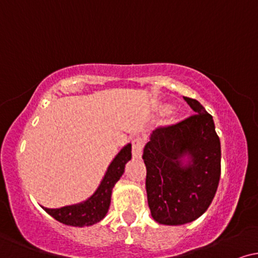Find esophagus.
<instances>
[{
  "label": "esophagus",
  "instance_id": "obj_1",
  "mask_svg": "<svg viewBox=\"0 0 258 258\" xmlns=\"http://www.w3.org/2000/svg\"><path fill=\"white\" fill-rule=\"evenodd\" d=\"M144 142L142 138H135L132 142V155L133 158L139 159L142 156V152H143Z\"/></svg>",
  "mask_w": 258,
  "mask_h": 258
}]
</instances>
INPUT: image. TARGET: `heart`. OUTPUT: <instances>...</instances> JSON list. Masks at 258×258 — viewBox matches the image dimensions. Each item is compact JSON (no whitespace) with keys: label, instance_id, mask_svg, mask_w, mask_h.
Segmentation results:
<instances>
[{"label":"heart","instance_id":"1","mask_svg":"<svg viewBox=\"0 0 258 258\" xmlns=\"http://www.w3.org/2000/svg\"><path fill=\"white\" fill-rule=\"evenodd\" d=\"M167 108H168V106H166V105H165V106H161V111H166V110H167Z\"/></svg>","mask_w":258,"mask_h":258}]
</instances>
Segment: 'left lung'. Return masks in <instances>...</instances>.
<instances>
[{"mask_svg": "<svg viewBox=\"0 0 258 258\" xmlns=\"http://www.w3.org/2000/svg\"><path fill=\"white\" fill-rule=\"evenodd\" d=\"M184 100L197 114L153 131L142 156L152 217L167 226L199 218L211 205L221 176V143L214 119L197 99Z\"/></svg>", "mask_w": 258, "mask_h": 258, "instance_id": "8db88e82", "label": "left lung"}]
</instances>
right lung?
Returning a JSON list of instances; mask_svg holds the SVG:
<instances>
[{
    "instance_id": "right-lung-1",
    "label": "right lung",
    "mask_w": 258,
    "mask_h": 258,
    "mask_svg": "<svg viewBox=\"0 0 258 258\" xmlns=\"http://www.w3.org/2000/svg\"><path fill=\"white\" fill-rule=\"evenodd\" d=\"M131 144H127L120 150V153L115 156L111 164L109 165L108 171H106L104 178L100 182L96 193L84 203L64 206L60 209L43 207L44 211L60 223L67 224V226L86 227L102 221L108 212L109 206H110L112 188L123 174L125 165L127 161L131 160Z\"/></svg>"
}]
</instances>
